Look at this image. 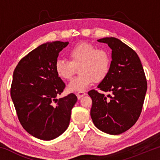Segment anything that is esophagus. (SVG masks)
I'll use <instances>...</instances> for the list:
<instances>
[{
  "label": "esophagus",
  "instance_id": "1",
  "mask_svg": "<svg viewBox=\"0 0 160 160\" xmlns=\"http://www.w3.org/2000/svg\"><path fill=\"white\" fill-rule=\"evenodd\" d=\"M76 94H77V97H78V99H80L82 98V97L86 95V92H78Z\"/></svg>",
  "mask_w": 160,
  "mask_h": 160
}]
</instances>
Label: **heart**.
Returning <instances> with one entry per match:
<instances>
[{"instance_id":"heart-1","label":"heart","mask_w":160,"mask_h":160,"mask_svg":"<svg viewBox=\"0 0 160 160\" xmlns=\"http://www.w3.org/2000/svg\"><path fill=\"white\" fill-rule=\"evenodd\" d=\"M69 61L58 59L55 70L58 77L69 80L79 67V75L70 81L68 89L71 92H82L94 81L100 82L107 77L111 67V56L107 49L97 48L89 43H81L70 48L68 53Z\"/></svg>"}]
</instances>
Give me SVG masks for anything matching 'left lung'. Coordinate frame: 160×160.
<instances>
[{
	"mask_svg": "<svg viewBox=\"0 0 160 160\" xmlns=\"http://www.w3.org/2000/svg\"><path fill=\"white\" fill-rule=\"evenodd\" d=\"M112 48L109 73L97 86L111 92L107 97L95 90L88 92L92 99L90 115L97 128L111 135H119L136 123L141 113L148 88L144 70L138 54L114 37L97 40Z\"/></svg>",
	"mask_w": 160,
	"mask_h": 160,
	"instance_id": "obj_1",
	"label": "left lung"
}]
</instances>
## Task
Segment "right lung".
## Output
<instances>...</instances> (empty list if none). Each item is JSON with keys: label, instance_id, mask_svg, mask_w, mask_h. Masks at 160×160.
Listing matches in <instances>:
<instances>
[{"label": "right lung", "instance_id": "add662e5", "mask_svg": "<svg viewBox=\"0 0 160 160\" xmlns=\"http://www.w3.org/2000/svg\"><path fill=\"white\" fill-rule=\"evenodd\" d=\"M68 42H47L30 51L13 72L10 95L24 129L37 138L51 140L69 126L78 98L73 93L57 99L65 83L58 76L55 63Z\"/></svg>", "mask_w": 160, "mask_h": 160}]
</instances>
